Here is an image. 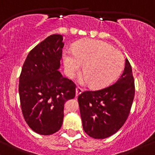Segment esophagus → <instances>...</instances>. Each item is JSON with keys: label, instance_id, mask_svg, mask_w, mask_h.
<instances>
[{"label": "esophagus", "instance_id": "34e87169", "mask_svg": "<svg viewBox=\"0 0 155 155\" xmlns=\"http://www.w3.org/2000/svg\"><path fill=\"white\" fill-rule=\"evenodd\" d=\"M82 91H83V89L81 88V87H76V97L79 96V94H81V92H82Z\"/></svg>", "mask_w": 155, "mask_h": 155}]
</instances>
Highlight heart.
I'll return each mask as SVG.
<instances>
[{
    "label": "heart",
    "mask_w": 155,
    "mask_h": 155,
    "mask_svg": "<svg viewBox=\"0 0 155 155\" xmlns=\"http://www.w3.org/2000/svg\"><path fill=\"white\" fill-rule=\"evenodd\" d=\"M72 53L66 52L63 56L65 68L71 77L79 74L84 66L86 76L81 83L89 81L92 88L100 89L113 82L118 77L124 67V57L111 45L96 40H87L76 44Z\"/></svg>",
    "instance_id": "1"
}]
</instances>
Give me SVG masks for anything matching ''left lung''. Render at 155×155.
<instances>
[{"label": "left lung", "mask_w": 155, "mask_h": 155, "mask_svg": "<svg viewBox=\"0 0 155 155\" xmlns=\"http://www.w3.org/2000/svg\"><path fill=\"white\" fill-rule=\"evenodd\" d=\"M134 94L132 68L126 58L124 72L115 84L100 90L85 91L78 97L84 131L97 139L116 133L127 120Z\"/></svg>", "instance_id": "1"}]
</instances>
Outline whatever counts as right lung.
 Here are the masks:
<instances>
[{
  "instance_id": "right-lung-1",
  "label": "right lung",
  "mask_w": 155,
  "mask_h": 155,
  "mask_svg": "<svg viewBox=\"0 0 155 155\" xmlns=\"http://www.w3.org/2000/svg\"><path fill=\"white\" fill-rule=\"evenodd\" d=\"M63 36L53 35L33 48L24 61L18 93L24 120L41 135L59 131L66 101L76 94V84L58 69L64 46Z\"/></svg>"
}]
</instances>
